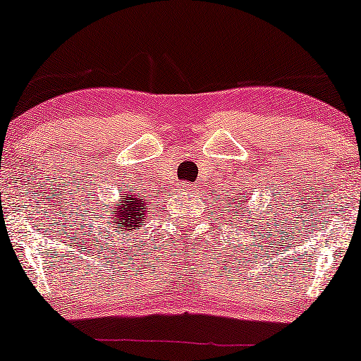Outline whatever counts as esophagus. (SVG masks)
Segmentation results:
<instances>
[{"instance_id":"esophagus-1","label":"esophagus","mask_w":361,"mask_h":361,"mask_svg":"<svg viewBox=\"0 0 361 361\" xmlns=\"http://www.w3.org/2000/svg\"><path fill=\"white\" fill-rule=\"evenodd\" d=\"M180 190H181V192H186V193H188V192H193L195 186H193V185H190V183H183V185H180Z\"/></svg>"}]
</instances>
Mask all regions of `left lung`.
I'll use <instances>...</instances> for the list:
<instances>
[{"instance_id":"8db88e82","label":"left lung","mask_w":361,"mask_h":361,"mask_svg":"<svg viewBox=\"0 0 361 361\" xmlns=\"http://www.w3.org/2000/svg\"><path fill=\"white\" fill-rule=\"evenodd\" d=\"M244 202H246V198H244V200H239V198H235V197H233V200H231V209L234 210L235 214H239V209H241V207H244ZM227 212H231V210H227ZM251 212V210H250ZM250 219H251V215H250ZM264 229V227H263Z\"/></svg>"}]
</instances>
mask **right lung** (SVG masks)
I'll return each instance as SVG.
<instances>
[{"instance_id": "obj_1", "label": "right lung", "mask_w": 361, "mask_h": 361, "mask_svg": "<svg viewBox=\"0 0 361 361\" xmlns=\"http://www.w3.org/2000/svg\"><path fill=\"white\" fill-rule=\"evenodd\" d=\"M111 205L114 207H111L110 215L105 217L109 219L105 224H110V226H105L106 231L103 229V234H109L110 239L115 238V235L135 233V229H140L144 226L147 214L151 212L149 200L144 195L130 193L127 190L120 192V198ZM100 219H103V215H100Z\"/></svg>"}]
</instances>
